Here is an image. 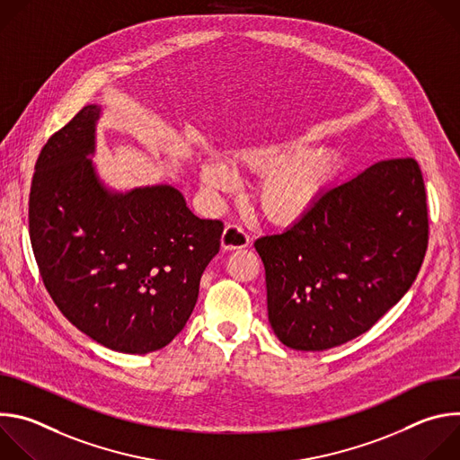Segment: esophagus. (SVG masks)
I'll return each mask as SVG.
<instances>
[{"label":"esophagus","mask_w":460,"mask_h":460,"mask_svg":"<svg viewBox=\"0 0 460 460\" xmlns=\"http://www.w3.org/2000/svg\"><path fill=\"white\" fill-rule=\"evenodd\" d=\"M249 234L234 224L226 226L224 233H222V249L224 251H234V249H243L249 245Z\"/></svg>","instance_id":"34e87169"}]
</instances>
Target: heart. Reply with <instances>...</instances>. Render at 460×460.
<instances>
[{"label": "heart", "mask_w": 460, "mask_h": 460, "mask_svg": "<svg viewBox=\"0 0 460 460\" xmlns=\"http://www.w3.org/2000/svg\"><path fill=\"white\" fill-rule=\"evenodd\" d=\"M304 151V144L256 146L243 149L240 160L251 171L261 172L256 183V202L270 220L295 224L316 206L335 169V155ZM200 178L211 190H231L236 174L229 164L209 160L202 164Z\"/></svg>", "instance_id": "heart-1"}]
</instances>
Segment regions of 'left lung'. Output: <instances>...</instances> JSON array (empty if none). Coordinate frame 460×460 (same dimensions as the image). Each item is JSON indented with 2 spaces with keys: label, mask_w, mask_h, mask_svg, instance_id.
I'll return each mask as SVG.
<instances>
[{
  "label": "left lung",
  "mask_w": 460,
  "mask_h": 460,
  "mask_svg": "<svg viewBox=\"0 0 460 460\" xmlns=\"http://www.w3.org/2000/svg\"><path fill=\"white\" fill-rule=\"evenodd\" d=\"M254 249L284 346L323 351L357 339L408 293L422 266L428 209L419 164L384 160L325 189L309 215Z\"/></svg>",
  "instance_id": "obj_1"
}]
</instances>
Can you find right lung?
Returning a JSON list of instances; mask_svg holds the SVG:
<instances>
[{"instance_id": "1", "label": "right lung", "mask_w": 460, "mask_h": 460, "mask_svg": "<svg viewBox=\"0 0 460 460\" xmlns=\"http://www.w3.org/2000/svg\"><path fill=\"white\" fill-rule=\"evenodd\" d=\"M102 105H85L43 146L29 199L31 243L59 311L98 344L165 348L189 320L224 226L190 213L167 183L114 190L91 156Z\"/></svg>"}]
</instances>
